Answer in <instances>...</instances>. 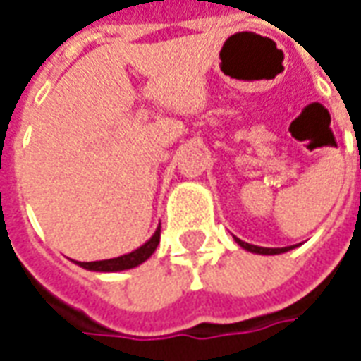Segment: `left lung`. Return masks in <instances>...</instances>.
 Wrapping results in <instances>:
<instances>
[{"mask_svg":"<svg viewBox=\"0 0 361 361\" xmlns=\"http://www.w3.org/2000/svg\"><path fill=\"white\" fill-rule=\"evenodd\" d=\"M234 240L238 245H242L243 250L251 251V253H259V255H279V253H284V251L292 250V247H274V250H272V247H259V245H251V243L247 242H242V240L235 238V235Z\"/></svg>","mask_w":361,"mask_h":361,"instance_id":"obj_1","label":"left lung"}]
</instances>
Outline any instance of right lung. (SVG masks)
I'll return each instance as SVG.
<instances>
[{
	"mask_svg": "<svg viewBox=\"0 0 361 361\" xmlns=\"http://www.w3.org/2000/svg\"><path fill=\"white\" fill-rule=\"evenodd\" d=\"M160 243V226L154 232V235L150 238L149 242L141 245L139 250L131 251L127 255L116 259H106V261H92V263H79L82 269H89V271H98V272H116V271H126V269H133V267L141 265L147 259L154 253L157 245Z\"/></svg>",
	"mask_w": 361,
	"mask_h": 361,
	"instance_id": "1",
	"label": "right lung"
}]
</instances>
